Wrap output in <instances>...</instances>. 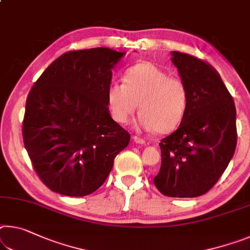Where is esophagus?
<instances>
[{
    "label": "esophagus",
    "mask_w": 250,
    "mask_h": 250,
    "mask_svg": "<svg viewBox=\"0 0 250 250\" xmlns=\"http://www.w3.org/2000/svg\"><path fill=\"white\" fill-rule=\"evenodd\" d=\"M132 139H133L134 142H136V144H139V145H145V144H146V141H145L144 139H141V138L137 137V136L132 137Z\"/></svg>",
    "instance_id": "esophagus-1"
}]
</instances>
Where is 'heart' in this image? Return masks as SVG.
Returning a JSON list of instances; mask_svg holds the SVG:
<instances>
[{"mask_svg":"<svg viewBox=\"0 0 250 250\" xmlns=\"http://www.w3.org/2000/svg\"><path fill=\"white\" fill-rule=\"evenodd\" d=\"M122 80L106 89V104L114 121L126 125L139 106V129L167 133L179 125L190 100L188 86L181 79L169 77L154 63L144 61L126 69Z\"/></svg>","mask_w":250,"mask_h":250,"instance_id":"1","label":"heart"}]
</instances>
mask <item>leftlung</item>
Returning <instances> with one entry per match:
<instances>
[{
	"instance_id": "1",
	"label": "left lung",
	"mask_w": 250,
	"mask_h": 250,
	"mask_svg": "<svg viewBox=\"0 0 250 250\" xmlns=\"http://www.w3.org/2000/svg\"><path fill=\"white\" fill-rule=\"evenodd\" d=\"M171 54L190 100L179 128L159 144L161 167L153 182L165 196L193 198L213 187L235 153L236 108L209 63L177 51Z\"/></svg>"
}]
</instances>
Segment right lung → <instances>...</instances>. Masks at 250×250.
Returning <instances> with one entry per match:
<instances>
[{
    "label": "right lung",
    "instance_id": "right-lung-1",
    "mask_svg": "<svg viewBox=\"0 0 250 250\" xmlns=\"http://www.w3.org/2000/svg\"><path fill=\"white\" fill-rule=\"evenodd\" d=\"M125 52L109 47L70 51L31 89L23 141L40 179L54 192L83 197L104 185L130 134L111 118L106 89Z\"/></svg>",
    "mask_w": 250,
    "mask_h": 250
}]
</instances>
